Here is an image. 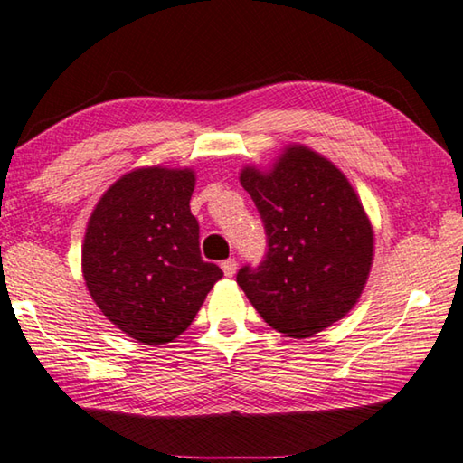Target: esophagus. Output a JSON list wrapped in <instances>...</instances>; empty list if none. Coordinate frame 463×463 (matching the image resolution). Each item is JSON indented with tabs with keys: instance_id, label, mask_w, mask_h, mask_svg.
<instances>
[{
	"instance_id": "34e87169",
	"label": "esophagus",
	"mask_w": 463,
	"mask_h": 463,
	"mask_svg": "<svg viewBox=\"0 0 463 463\" xmlns=\"http://www.w3.org/2000/svg\"><path fill=\"white\" fill-rule=\"evenodd\" d=\"M222 269H223V272H225V277H233V275H236V270H238L236 259H227V260H223V262H222Z\"/></svg>"
}]
</instances>
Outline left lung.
<instances>
[{
    "instance_id": "1",
    "label": "left lung",
    "mask_w": 463,
    "mask_h": 463,
    "mask_svg": "<svg viewBox=\"0 0 463 463\" xmlns=\"http://www.w3.org/2000/svg\"><path fill=\"white\" fill-rule=\"evenodd\" d=\"M241 186L259 209L267 254L238 285L272 328L309 338L351 312L373 260V230L351 182L316 151L291 146L270 172L248 165Z\"/></svg>"
}]
</instances>
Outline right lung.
Returning <instances> with one entry per match:
<instances>
[{
    "instance_id": "right-lung-1",
    "label": "right lung",
    "mask_w": 463,
    "mask_h": 463,
    "mask_svg": "<svg viewBox=\"0 0 463 463\" xmlns=\"http://www.w3.org/2000/svg\"><path fill=\"white\" fill-rule=\"evenodd\" d=\"M193 191L188 168L133 170L102 194L88 222L81 248L88 291L117 328L143 345L182 335L223 277L201 259Z\"/></svg>"
}]
</instances>
